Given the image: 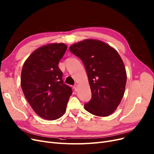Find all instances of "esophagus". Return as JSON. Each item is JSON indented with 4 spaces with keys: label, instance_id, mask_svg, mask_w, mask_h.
Returning <instances> with one entry per match:
<instances>
[{
    "label": "esophagus",
    "instance_id": "esophagus-1",
    "mask_svg": "<svg viewBox=\"0 0 154 154\" xmlns=\"http://www.w3.org/2000/svg\"><path fill=\"white\" fill-rule=\"evenodd\" d=\"M73 89H74V90L75 91H78V85L77 84H75L73 86Z\"/></svg>",
    "mask_w": 154,
    "mask_h": 154
}]
</instances>
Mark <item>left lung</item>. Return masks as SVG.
<instances>
[{"label":"left lung","instance_id":"obj_1","mask_svg":"<svg viewBox=\"0 0 154 154\" xmlns=\"http://www.w3.org/2000/svg\"><path fill=\"white\" fill-rule=\"evenodd\" d=\"M69 50L81 59L88 74L92 97L85 110L99 117L111 115L120 104L126 84L121 57L109 44L93 38L73 44Z\"/></svg>","mask_w":154,"mask_h":154}]
</instances>
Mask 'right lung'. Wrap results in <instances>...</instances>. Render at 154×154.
<instances>
[{
	"mask_svg": "<svg viewBox=\"0 0 154 154\" xmlns=\"http://www.w3.org/2000/svg\"><path fill=\"white\" fill-rule=\"evenodd\" d=\"M66 49L64 43L42 45L28 57L22 68L21 86L25 98L34 112L48 121L64 115L72 94L58 67Z\"/></svg>",
	"mask_w": 154,
	"mask_h": 154,
	"instance_id": "obj_1",
	"label": "right lung"
}]
</instances>
